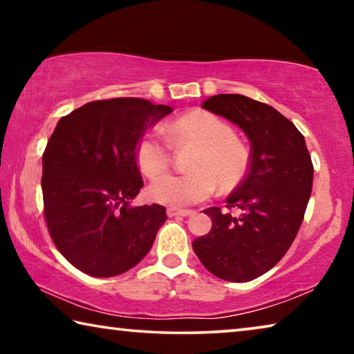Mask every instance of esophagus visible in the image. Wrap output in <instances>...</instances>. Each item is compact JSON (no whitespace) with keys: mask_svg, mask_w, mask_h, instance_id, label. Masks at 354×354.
I'll return each instance as SVG.
<instances>
[{"mask_svg":"<svg viewBox=\"0 0 354 354\" xmlns=\"http://www.w3.org/2000/svg\"><path fill=\"white\" fill-rule=\"evenodd\" d=\"M194 212L189 211V209H175V207H169L167 209V215L169 217H189Z\"/></svg>","mask_w":354,"mask_h":354,"instance_id":"1","label":"esophagus"}]
</instances>
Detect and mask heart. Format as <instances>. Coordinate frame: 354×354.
<instances>
[{
	"label": "heart",
	"mask_w": 354,
	"mask_h": 354,
	"mask_svg": "<svg viewBox=\"0 0 354 354\" xmlns=\"http://www.w3.org/2000/svg\"><path fill=\"white\" fill-rule=\"evenodd\" d=\"M167 139L176 148L190 147L187 170L183 176H165L149 185V198L170 207H185L206 201L215 187L231 194L243 181L250 167V151L232 136L227 124L206 111H190L165 127ZM137 164L149 179L164 176L171 165V148L158 133H148L137 143Z\"/></svg>",
	"instance_id": "1"
}]
</instances>
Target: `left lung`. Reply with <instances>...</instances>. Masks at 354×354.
<instances>
[{"mask_svg": "<svg viewBox=\"0 0 354 354\" xmlns=\"http://www.w3.org/2000/svg\"><path fill=\"white\" fill-rule=\"evenodd\" d=\"M201 107L237 124L251 154L247 176L226 198V207L241 214L206 209L212 227L192 247L217 278L248 283L277 266L295 241L313 190V160L303 134L272 106L221 93Z\"/></svg>", "mask_w": 354, "mask_h": 354, "instance_id": "obj_1", "label": "left lung"}]
</instances>
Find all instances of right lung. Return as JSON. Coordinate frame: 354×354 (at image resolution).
I'll use <instances>...</instances> for the list:
<instances>
[{"label": "right lung", "instance_id": "right-lung-1", "mask_svg": "<svg viewBox=\"0 0 354 354\" xmlns=\"http://www.w3.org/2000/svg\"><path fill=\"white\" fill-rule=\"evenodd\" d=\"M170 106L98 100L59 120L44 151V214L71 266L111 278L137 266L167 220L160 205L131 206L143 185L137 143Z\"/></svg>", "mask_w": 354, "mask_h": 354}]
</instances>
